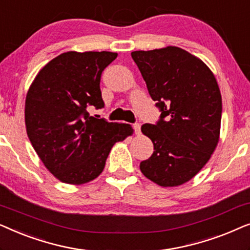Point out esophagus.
<instances>
[{
    "label": "esophagus",
    "instance_id": "obj_1",
    "mask_svg": "<svg viewBox=\"0 0 250 250\" xmlns=\"http://www.w3.org/2000/svg\"><path fill=\"white\" fill-rule=\"evenodd\" d=\"M133 128H134L135 134H140V133H141V125H140L139 123H135V124H133Z\"/></svg>",
    "mask_w": 250,
    "mask_h": 250
}]
</instances>
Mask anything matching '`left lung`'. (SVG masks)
I'll list each match as a JSON object with an SVG mask.
<instances>
[{"label": "left lung", "mask_w": 250, "mask_h": 250, "mask_svg": "<svg viewBox=\"0 0 250 250\" xmlns=\"http://www.w3.org/2000/svg\"><path fill=\"white\" fill-rule=\"evenodd\" d=\"M131 56L160 111L156 124L141 127L155 151L140 163V169L158 186H181L206 165L217 146L222 118L217 82L203 61L180 47Z\"/></svg>", "instance_id": "left-lung-1"}]
</instances>
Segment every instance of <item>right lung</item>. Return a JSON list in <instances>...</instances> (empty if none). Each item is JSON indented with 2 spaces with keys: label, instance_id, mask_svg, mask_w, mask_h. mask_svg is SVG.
<instances>
[{
  "label": "right lung",
  "instance_id": "add662e5",
  "mask_svg": "<svg viewBox=\"0 0 250 250\" xmlns=\"http://www.w3.org/2000/svg\"><path fill=\"white\" fill-rule=\"evenodd\" d=\"M117 53L66 52L45 64L30 85L25 104L27 135L44 165L58 180L83 184L104 168L116 142L133 133L128 124L90 116L101 109L102 71Z\"/></svg>",
  "mask_w": 250,
  "mask_h": 250
}]
</instances>
